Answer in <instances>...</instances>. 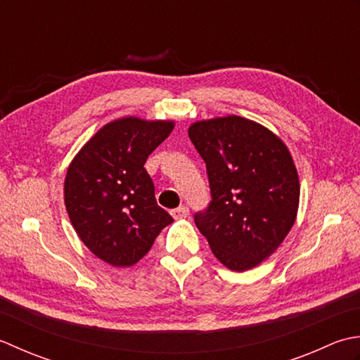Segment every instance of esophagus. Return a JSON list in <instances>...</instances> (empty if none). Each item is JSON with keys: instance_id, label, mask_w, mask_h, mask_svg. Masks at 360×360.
I'll return each instance as SVG.
<instances>
[{"instance_id": "esophagus-1", "label": "esophagus", "mask_w": 360, "mask_h": 360, "mask_svg": "<svg viewBox=\"0 0 360 360\" xmlns=\"http://www.w3.org/2000/svg\"><path fill=\"white\" fill-rule=\"evenodd\" d=\"M171 214H172V217L175 219V221H180V219H186L188 217L189 210H188V207H179V208L172 210Z\"/></svg>"}]
</instances>
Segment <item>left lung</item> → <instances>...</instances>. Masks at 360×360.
<instances>
[{
	"instance_id": "left-lung-1",
	"label": "left lung",
	"mask_w": 360,
	"mask_h": 360,
	"mask_svg": "<svg viewBox=\"0 0 360 360\" xmlns=\"http://www.w3.org/2000/svg\"><path fill=\"white\" fill-rule=\"evenodd\" d=\"M189 139L200 153L211 202L194 214L211 252L236 272L267 259L295 222L300 181L290 152L261 124L225 116L194 122Z\"/></svg>"
}]
</instances>
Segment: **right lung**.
<instances>
[{"mask_svg":"<svg viewBox=\"0 0 360 360\" xmlns=\"http://www.w3.org/2000/svg\"><path fill=\"white\" fill-rule=\"evenodd\" d=\"M172 121L121 118L86 141L65 177V207L80 240L115 267L134 266L174 222L157 205L144 163L169 136Z\"/></svg>","mask_w":360,"mask_h":360,"instance_id":"1","label":"right lung"}]
</instances>
